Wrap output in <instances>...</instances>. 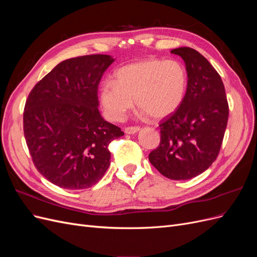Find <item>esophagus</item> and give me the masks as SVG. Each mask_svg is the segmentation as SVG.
I'll use <instances>...</instances> for the list:
<instances>
[{
    "label": "esophagus",
    "mask_w": 257,
    "mask_h": 257,
    "mask_svg": "<svg viewBox=\"0 0 257 257\" xmlns=\"http://www.w3.org/2000/svg\"><path fill=\"white\" fill-rule=\"evenodd\" d=\"M141 131V127L139 126H132V127H126L125 128V133L128 134V135H133V134H136L137 132Z\"/></svg>",
    "instance_id": "1"
}]
</instances>
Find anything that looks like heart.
I'll return each instance as SVG.
<instances>
[{
    "label": "heart",
    "mask_w": 257,
    "mask_h": 257,
    "mask_svg": "<svg viewBox=\"0 0 257 257\" xmlns=\"http://www.w3.org/2000/svg\"><path fill=\"white\" fill-rule=\"evenodd\" d=\"M186 85L188 75L180 62L147 59L116 69L114 82L100 85L99 102L111 121L123 120L134 107V99L143 114L162 119L180 107Z\"/></svg>",
    "instance_id": "1"
}]
</instances>
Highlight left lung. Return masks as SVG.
Here are the masks:
<instances>
[{"instance_id": "left-lung-1", "label": "left lung", "mask_w": 257, "mask_h": 257, "mask_svg": "<svg viewBox=\"0 0 257 257\" xmlns=\"http://www.w3.org/2000/svg\"><path fill=\"white\" fill-rule=\"evenodd\" d=\"M181 57L188 87L178 110L161 123V143L149 154L159 172L173 180H189L215 161L228 120L221 77L209 61L189 47L170 51Z\"/></svg>"}]
</instances>
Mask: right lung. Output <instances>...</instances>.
<instances>
[{"label":"right lung","mask_w":257,"mask_h":257,"mask_svg":"<svg viewBox=\"0 0 257 257\" xmlns=\"http://www.w3.org/2000/svg\"><path fill=\"white\" fill-rule=\"evenodd\" d=\"M114 62L107 54L62 61L31 91L23 131L36 169L62 189L97 183L110 165L108 146L124 135L103 119L97 88Z\"/></svg>","instance_id":"right-lung-1"}]
</instances>
